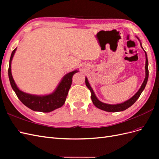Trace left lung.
I'll return each mask as SVG.
<instances>
[{
  "instance_id": "left-lung-1",
  "label": "left lung",
  "mask_w": 159,
  "mask_h": 159,
  "mask_svg": "<svg viewBox=\"0 0 159 159\" xmlns=\"http://www.w3.org/2000/svg\"><path fill=\"white\" fill-rule=\"evenodd\" d=\"M138 40H139L138 38ZM142 47V46H141ZM143 48V47H142ZM145 51V50H144ZM145 52V57H146V64H145V78L144 80L143 83L142 84V85L141 86L140 89H139V91L137 92L134 94L131 98H130L129 100L126 101L122 103H119V104H116V105H111V104H107V103H104L96 98V96L93 92V91L92 89V88H91V86L88 82V79L85 78V84L86 86L88 88V89L90 90L91 91V100H92L93 103L94 104L95 106L96 107H98L100 109L105 111H108V112H118V111H124L127 109V108L130 107L134 103V102L138 99V98L140 97V95L142 93V91L145 89L146 84L147 83V80H148V59H147V53Z\"/></svg>"
}]
</instances>
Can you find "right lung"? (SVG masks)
I'll return each mask as SVG.
<instances>
[{
	"label": "right lung",
	"instance_id": "obj_1",
	"mask_svg": "<svg viewBox=\"0 0 159 159\" xmlns=\"http://www.w3.org/2000/svg\"><path fill=\"white\" fill-rule=\"evenodd\" d=\"M16 50V48L12 51L11 56L8 67V77L11 87L18 98L27 107L35 111L48 113L61 107L66 102L72 83V77L78 71L74 70L65 75L54 92L51 94L42 96L28 94L23 92L17 88L11 74V61Z\"/></svg>",
	"mask_w": 159,
	"mask_h": 159
}]
</instances>
